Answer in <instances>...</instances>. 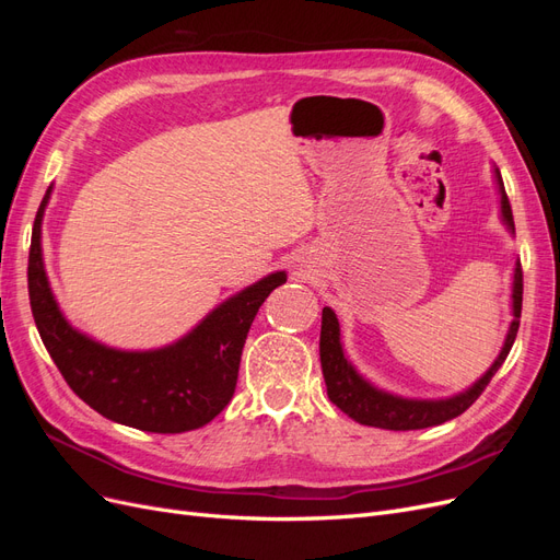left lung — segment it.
Here are the masks:
<instances>
[{
    "label": "left lung",
    "instance_id": "1",
    "mask_svg": "<svg viewBox=\"0 0 560 560\" xmlns=\"http://www.w3.org/2000/svg\"><path fill=\"white\" fill-rule=\"evenodd\" d=\"M498 177V189H500V212L504 226L514 233V217L510 198L504 194V184L500 177V171L495 167ZM521 303H523V270L521 261L514 266V284H512V325L506 331L504 346L498 354V360L490 364L486 374L469 385L465 393H457L446 399H406L389 395L385 389L371 385L366 378L358 374L348 360L341 341V325H338V317L331 308L322 311V331H319V362H322V376L327 383V395L329 399L348 413L352 420H358L360 425L369 428H383V430H422L432 425H442V422L457 418L465 413L469 406L479 399V395L486 389L498 374V369L510 354L516 331H518V319H521Z\"/></svg>",
    "mask_w": 560,
    "mask_h": 560
}]
</instances>
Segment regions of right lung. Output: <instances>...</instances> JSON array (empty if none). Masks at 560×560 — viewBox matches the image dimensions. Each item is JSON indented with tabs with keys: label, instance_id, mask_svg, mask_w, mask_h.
Wrapping results in <instances>:
<instances>
[{
	"label": "right lung",
	"instance_id": "1",
	"mask_svg": "<svg viewBox=\"0 0 560 560\" xmlns=\"http://www.w3.org/2000/svg\"><path fill=\"white\" fill-rule=\"evenodd\" d=\"M48 198L50 186L32 229L27 290L42 341L67 385L100 416L128 428L179 434L208 425L235 393L252 319L266 296L287 282L284 270L219 303L177 343L156 350H116L74 329L50 292L42 259V219Z\"/></svg>",
	"mask_w": 560,
	"mask_h": 560
}]
</instances>
